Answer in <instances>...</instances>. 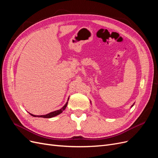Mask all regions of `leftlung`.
Listing matches in <instances>:
<instances>
[{"label":"left lung","instance_id":"8db88e82","mask_svg":"<svg viewBox=\"0 0 158 158\" xmlns=\"http://www.w3.org/2000/svg\"><path fill=\"white\" fill-rule=\"evenodd\" d=\"M132 106H133V105H132Z\"/></svg>","mask_w":158,"mask_h":158}]
</instances>
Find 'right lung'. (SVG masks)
Wrapping results in <instances>:
<instances>
[{"mask_svg": "<svg viewBox=\"0 0 158 158\" xmlns=\"http://www.w3.org/2000/svg\"><path fill=\"white\" fill-rule=\"evenodd\" d=\"M69 101V100H68ZM67 104H68V102H66V103L64 105V106L62 107L60 109H59V110H57V111H53V112H51V113H48V114H45V115H39V116H37V115H34V114H31V113H30L31 116H33V117H44V118H51V117H55V116H56V115H58V114H60L62 112H63L64 110L66 109V106H67Z\"/></svg>", "mask_w": 158, "mask_h": 158, "instance_id": "right-lung-1", "label": "right lung"}]
</instances>
